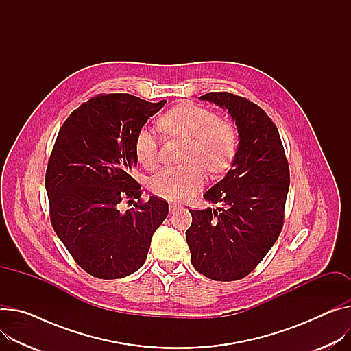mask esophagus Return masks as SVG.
I'll list each match as a JSON object with an SVG mask.
<instances>
[{"instance_id":"esophagus-1","label":"esophagus","mask_w":351,"mask_h":351,"mask_svg":"<svg viewBox=\"0 0 351 351\" xmlns=\"http://www.w3.org/2000/svg\"><path fill=\"white\" fill-rule=\"evenodd\" d=\"M181 209H182V206L178 205V204H170V205H169L170 213H176V212H178V210H181Z\"/></svg>"}]
</instances>
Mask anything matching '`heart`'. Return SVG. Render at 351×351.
<instances>
[{
  "mask_svg": "<svg viewBox=\"0 0 351 351\" xmlns=\"http://www.w3.org/2000/svg\"><path fill=\"white\" fill-rule=\"evenodd\" d=\"M158 126L170 136L186 141L184 160L188 163L160 169L149 181L150 190L165 199L180 201L191 197L204 185V167L212 174L222 173L236 154V128L218 119L208 108L191 102L177 105L160 118ZM134 153L145 167H156L160 154L153 129L145 126L138 132Z\"/></svg>",
  "mask_w": 351,
  "mask_h": 351,
  "instance_id": "1",
  "label": "heart"
}]
</instances>
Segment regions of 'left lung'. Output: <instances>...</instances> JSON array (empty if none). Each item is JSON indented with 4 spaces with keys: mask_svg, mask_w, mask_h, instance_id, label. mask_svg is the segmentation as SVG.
Instances as JSON below:
<instances>
[{
    "mask_svg": "<svg viewBox=\"0 0 351 351\" xmlns=\"http://www.w3.org/2000/svg\"><path fill=\"white\" fill-rule=\"evenodd\" d=\"M201 101L230 114L239 145L228 174L204 194L217 209H190L185 232L198 273L215 281H234L250 274L278 239L289 167L273 121L252 101L230 93H208Z\"/></svg>",
    "mask_w": 351,
    "mask_h": 351,
    "instance_id": "1",
    "label": "left lung"
}]
</instances>
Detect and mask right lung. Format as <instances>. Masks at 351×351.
<instances>
[{
    "label": "right lung",
    "instance_id": "right-lung-1",
    "mask_svg": "<svg viewBox=\"0 0 351 351\" xmlns=\"http://www.w3.org/2000/svg\"><path fill=\"white\" fill-rule=\"evenodd\" d=\"M165 104L99 94L74 110L59 130L45 177L50 221L93 277L115 280L138 271L153 233L167 218L169 204L157 197L142 202L141 185L129 174L138 165V132ZM123 197L134 204L125 214L117 208Z\"/></svg>",
    "mask_w": 351,
    "mask_h": 351
}]
</instances>
